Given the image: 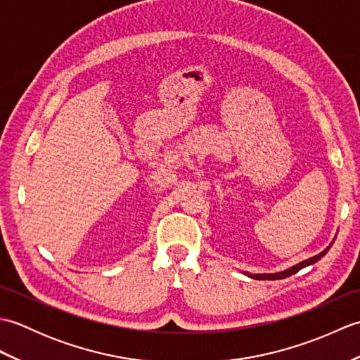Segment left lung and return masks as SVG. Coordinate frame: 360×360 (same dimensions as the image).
Returning a JSON list of instances; mask_svg holds the SVG:
<instances>
[{
  "mask_svg": "<svg viewBox=\"0 0 360 360\" xmlns=\"http://www.w3.org/2000/svg\"><path fill=\"white\" fill-rule=\"evenodd\" d=\"M333 243H334V241H333ZM333 243H331L330 246H328L325 250H322V252H320V254H317L316 257H311V258H308V259H304V262L298 263V264H295V266H292V267H289V269L281 271V272H275V274H249V272H244V274H246L248 277L254 278V280H281V278L290 277V275L297 274L298 271L303 269V267H307V266H309V264H314V263H317L320 258L326 255V252L330 250V248L333 246Z\"/></svg>",
  "mask_w": 360,
  "mask_h": 360,
  "instance_id": "8db88e82",
  "label": "left lung"
}]
</instances>
